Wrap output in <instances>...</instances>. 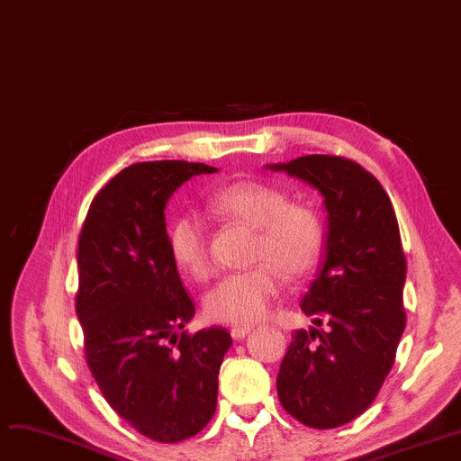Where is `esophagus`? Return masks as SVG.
<instances>
[{
    "label": "esophagus",
    "mask_w": 461,
    "mask_h": 461,
    "mask_svg": "<svg viewBox=\"0 0 461 461\" xmlns=\"http://www.w3.org/2000/svg\"><path fill=\"white\" fill-rule=\"evenodd\" d=\"M252 330L250 325H235L230 332L233 336V340H243V338Z\"/></svg>",
    "instance_id": "esophagus-1"
}]
</instances>
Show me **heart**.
<instances>
[{"label":"heart","mask_w":461,"mask_h":461,"mask_svg":"<svg viewBox=\"0 0 461 461\" xmlns=\"http://www.w3.org/2000/svg\"><path fill=\"white\" fill-rule=\"evenodd\" d=\"M209 207L228 221L254 228L252 269L230 273L218 280L203 299L205 313L221 323H254L267 316L278 297L284 275L299 278L313 269L323 247L318 212L265 183L239 181L216 190ZM169 254L192 278L211 273L207 230L198 214H185L169 230Z\"/></svg>","instance_id":"1"}]
</instances>
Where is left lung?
I'll list each match as a JSON object with an SVG mask.
<instances>
[{"instance_id": "1", "label": "left lung", "mask_w": 461, "mask_h": 461, "mask_svg": "<svg viewBox=\"0 0 461 461\" xmlns=\"http://www.w3.org/2000/svg\"><path fill=\"white\" fill-rule=\"evenodd\" d=\"M267 167L320 190L327 211L325 259L301 303L325 329L294 332L278 398L304 426L338 428L375 400L405 329L398 221L381 183L349 158L306 155Z\"/></svg>"}]
</instances>
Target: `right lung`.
Here are the masks:
<instances>
[{"label": "right lung", "instance_id": "1", "mask_svg": "<svg viewBox=\"0 0 461 461\" xmlns=\"http://www.w3.org/2000/svg\"><path fill=\"white\" fill-rule=\"evenodd\" d=\"M202 162H138L93 198L78 239L77 313L87 366L115 413L145 438L177 443L216 409L231 346L222 327L181 330L194 303L169 254L166 203Z\"/></svg>", "mask_w": 461, "mask_h": 461}]
</instances>
